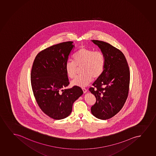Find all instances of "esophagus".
Here are the masks:
<instances>
[{"label": "esophagus", "mask_w": 156, "mask_h": 156, "mask_svg": "<svg viewBox=\"0 0 156 156\" xmlns=\"http://www.w3.org/2000/svg\"><path fill=\"white\" fill-rule=\"evenodd\" d=\"M82 89H83V93H87V89L85 88H82Z\"/></svg>", "instance_id": "1"}]
</instances>
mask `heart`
Masks as SVG:
<instances>
[{
	"label": "heart",
	"mask_w": 156,
	"mask_h": 156,
	"mask_svg": "<svg viewBox=\"0 0 156 156\" xmlns=\"http://www.w3.org/2000/svg\"><path fill=\"white\" fill-rule=\"evenodd\" d=\"M105 67V58L101 51L81 48L75 53L73 60L66 63L65 69L68 76L73 78L76 75L78 67H81L82 75L77 76L71 81V85L83 87L93 80L99 78Z\"/></svg>",
	"instance_id": "heart-1"
}]
</instances>
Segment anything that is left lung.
I'll return each instance as SVG.
<instances>
[{"label": "left lung", "instance_id": "8db88e82", "mask_svg": "<svg viewBox=\"0 0 156 156\" xmlns=\"http://www.w3.org/2000/svg\"><path fill=\"white\" fill-rule=\"evenodd\" d=\"M105 58V67L102 75L93 83L89 91L96 101L91 107L94 116L109 119L122 109L128 98L130 73L128 62L119 49L108 43L92 40Z\"/></svg>", "mask_w": 156, "mask_h": 156}]
</instances>
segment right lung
<instances>
[{
    "mask_svg": "<svg viewBox=\"0 0 156 156\" xmlns=\"http://www.w3.org/2000/svg\"><path fill=\"white\" fill-rule=\"evenodd\" d=\"M68 41L41 51L35 58L30 73V82L35 98L41 109L49 117L61 119L71 113L73 103L83 91L69 85L66 63L74 45Z\"/></svg>",
    "mask_w": 156,
    "mask_h": 156,
    "instance_id": "right-lung-1",
    "label": "right lung"
}]
</instances>
